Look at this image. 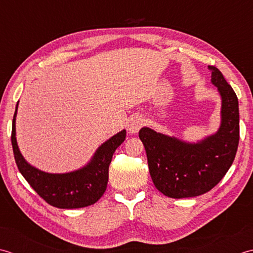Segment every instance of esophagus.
<instances>
[{
  "instance_id": "obj_1",
  "label": "esophagus",
  "mask_w": 253,
  "mask_h": 253,
  "mask_svg": "<svg viewBox=\"0 0 253 253\" xmlns=\"http://www.w3.org/2000/svg\"><path fill=\"white\" fill-rule=\"evenodd\" d=\"M144 126V119L142 116H134L132 119L130 120V123H128V126H127V130L130 133L135 134L138 131H140V128Z\"/></svg>"
}]
</instances>
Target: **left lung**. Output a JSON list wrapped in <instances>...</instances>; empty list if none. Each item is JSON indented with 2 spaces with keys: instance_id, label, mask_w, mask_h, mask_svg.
Wrapping results in <instances>:
<instances>
[{
  "instance_id": "8db88e82",
  "label": "left lung",
  "mask_w": 253,
  "mask_h": 253,
  "mask_svg": "<svg viewBox=\"0 0 253 253\" xmlns=\"http://www.w3.org/2000/svg\"><path fill=\"white\" fill-rule=\"evenodd\" d=\"M209 68L223 101L217 133L198 144H187L148 127L138 132L153 182L169 198L198 197L212 190L233 165L238 148V98L221 72L213 65Z\"/></svg>"
}]
</instances>
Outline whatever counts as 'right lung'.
<instances>
[{
  "label": "right lung",
  "mask_w": 253,
  "mask_h": 253,
  "mask_svg": "<svg viewBox=\"0 0 253 253\" xmlns=\"http://www.w3.org/2000/svg\"><path fill=\"white\" fill-rule=\"evenodd\" d=\"M16 112L17 106L13 118L11 136L14 157L18 170L30 187L45 202L59 209H80L96 203L106 191L112 155L126 140V130L102 144L92 161L83 169L63 174L45 173L26 163L19 152L15 137Z\"/></svg>",
  "instance_id": "obj_1"
}]
</instances>
